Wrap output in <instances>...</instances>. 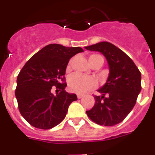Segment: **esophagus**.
Returning <instances> with one entry per match:
<instances>
[{"label":"esophagus","instance_id":"34e87169","mask_svg":"<svg viewBox=\"0 0 155 155\" xmlns=\"http://www.w3.org/2000/svg\"><path fill=\"white\" fill-rule=\"evenodd\" d=\"M77 97H78V98H82V97H83V94H77Z\"/></svg>","mask_w":155,"mask_h":155}]
</instances>
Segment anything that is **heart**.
<instances>
[{"label":"heart","mask_w":155,"mask_h":155,"mask_svg":"<svg viewBox=\"0 0 155 155\" xmlns=\"http://www.w3.org/2000/svg\"><path fill=\"white\" fill-rule=\"evenodd\" d=\"M95 58H102V57L98 54H92L89 57V63H91ZM70 68L71 67L68 65L67 70L69 71ZM68 84L70 91L82 94L96 87L97 81L92 78H87L80 74H74L68 78Z\"/></svg>","instance_id":"b5f03b06"}]
</instances>
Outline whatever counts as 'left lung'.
Instances as JSON below:
<instances>
[{
  "label": "left lung",
  "mask_w": 155,
  "mask_h": 155,
  "mask_svg": "<svg viewBox=\"0 0 155 155\" xmlns=\"http://www.w3.org/2000/svg\"><path fill=\"white\" fill-rule=\"evenodd\" d=\"M85 49L102 53L109 68L107 81L98 90L102 96L94 95V106L86 113L98 125H116L127 117L136 104L141 90V74L131 58L110 42H98Z\"/></svg>",
  "instance_id": "8db88e82"
}]
</instances>
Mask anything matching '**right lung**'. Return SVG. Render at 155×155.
<instances>
[{"instance_id":"1","label":"right lung","mask_w":155,"mask_h":155,"mask_svg":"<svg viewBox=\"0 0 155 155\" xmlns=\"http://www.w3.org/2000/svg\"><path fill=\"white\" fill-rule=\"evenodd\" d=\"M81 47L50 44L25 64L17 78L15 96L21 116L35 128L49 130L65 118L70 104L78 100L65 91V72L70 59L83 52ZM53 86L60 90L54 96Z\"/></svg>"}]
</instances>
